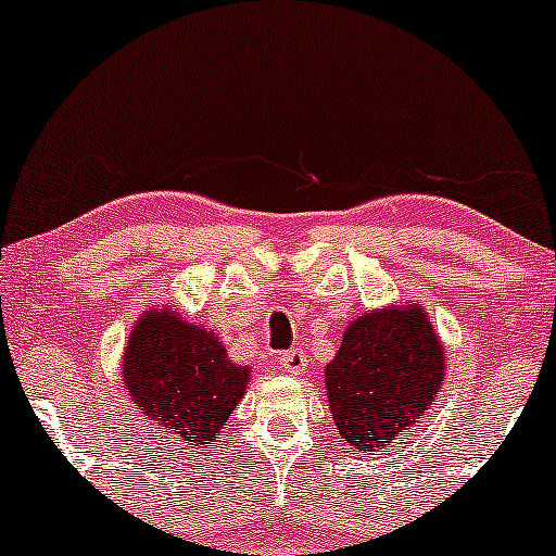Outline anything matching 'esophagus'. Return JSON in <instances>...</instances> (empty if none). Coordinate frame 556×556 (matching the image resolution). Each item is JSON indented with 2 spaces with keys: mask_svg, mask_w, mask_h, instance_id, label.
Wrapping results in <instances>:
<instances>
[{
  "mask_svg": "<svg viewBox=\"0 0 556 556\" xmlns=\"http://www.w3.org/2000/svg\"><path fill=\"white\" fill-rule=\"evenodd\" d=\"M279 369L288 371V375H303V369H306V353L301 348H292V351L282 353L279 356Z\"/></svg>",
  "mask_w": 556,
  "mask_h": 556,
  "instance_id": "1",
  "label": "esophagus"
}]
</instances>
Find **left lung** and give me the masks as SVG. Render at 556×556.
<instances>
[{
	"mask_svg": "<svg viewBox=\"0 0 556 556\" xmlns=\"http://www.w3.org/2000/svg\"><path fill=\"white\" fill-rule=\"evenodd\" d=\"M327 404L348 446L388 448L412 432L446 377V351L419 303L358 316L325 369Z\"/></svg>",
	"mask_w": 556,
	"mask_h": 556,
	"instance_id": "left-lung-1",
	"label": "left lung"
}]
</instances>
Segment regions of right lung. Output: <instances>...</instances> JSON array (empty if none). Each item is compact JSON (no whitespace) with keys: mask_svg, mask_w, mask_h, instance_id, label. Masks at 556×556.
Segmentation results:
<instances>
[{"mask_svg":"<svg viewBox=\"0 0 556 556\" xmlns=\"http://www.w3.org/2000/svg\"><path fill=\"white\" fill-rule=\"evenodd\" d=\"M121 369L139 414L198 448L216 443L250 382V367L231 364L211 329L163 306L139 316Z\"/></svg>","mask_w":556,"mask_h":556,"instance_id":"obj_1","label":"right lung"}]
</instances>
